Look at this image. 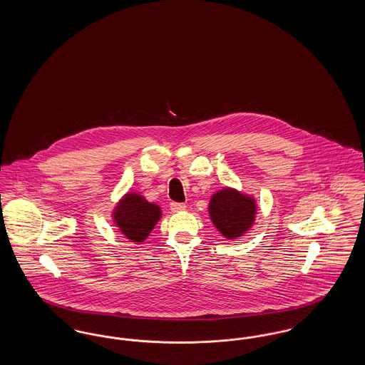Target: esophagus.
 <instances>
[{"label": "esophagus", "instance_id": "obj_1", "mask_svg": "<svg viewBox=\"0 0 365 365\" xmlns=\"http://www.w3.org/2000/svg\"><path fill=\"white\" fill-rule=\"evenodd\" d=\"M186 209V204H180V202H173L171 204V210L173 212H182Z\"/></svg>", "mask_w": 365, "mask_h": 365}]
</instances>
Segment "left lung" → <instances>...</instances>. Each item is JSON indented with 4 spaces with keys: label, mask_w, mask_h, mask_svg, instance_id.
<instances>
[{
    "label": "left lung",
    "mask_w": 365,
    "mask_h": 365,
    "mask_svg": "<svg viewBox=\"0 0 365 365\" xmlns=\"http://www.w3.org/2000/svg\"><path fill=\"white\" fill-rule=\"evenodd\" d=\"M212 223L227 240H235L255 225L257 205L252 195L226 187L216 191L209 201Z\"/></svg>",
    "instance_id": "1"
}]
</instances>
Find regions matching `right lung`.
<instances>
[{
	"mask_svg": "<svg viewBox=\"0 0 365 365\" xmlns=\"http://www.w3.org/2000/svg\"><path fill=\"white\" fill-rule=\"evenodd\" d=\"M115 225L131 242H143L161 217V208L138 192L128 191L113 209Z\"/></svg>",
	"mask_w": 365,
	"mask_h": 365,
	"instance_id": "add662e5",
	"label": "right lung"
}]
</instances>
